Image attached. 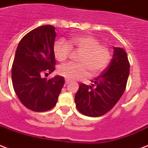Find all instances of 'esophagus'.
<instances>
[{
	"label": "esophagus",
	"mask_w": 148,
	"mask_h": 148,
	"mask_svg": "<svg viewBox=\"0 0 148 148\" xmlns=\"http://www.w3.org/2000/svg\"><path fill=\"white\" fill-rule=\"evenodd\" d=\"M65 84H68V83H69L70 81L69 80V79H65Z\"/></svg>",
	"instance_id": "34e87169"
}]
</instances>
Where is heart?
Segmentation results:
<instances>
[{"label":"heart","mask_w":148,"mask_h":148,"mask_svg":"<svg viewBox=\"0 0 148 148\" xmlns=\"http://www.w3.org/2000/svg\"><path fill=\"white\" fill-rule=\"evenodd\" d=\"M72 48L82 53L79 56V64L67 63L60 65L58 73L69 80L82 79L89 76L95 77L104 71L112 60L111 50L91 35H75L69 41L59 40L54 45V56L58 62H65L69 58Z\"/></svg>","instance_id":"heart-1"}]
</instances>
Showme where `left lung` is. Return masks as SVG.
Listing matches in <instances>:
<instances>
[{
    "label": "left lung",
    "instance_id": "left-lung-1",
    "mask_svg": "<svg viewBox=\"0 0 148 148\" xmlns=\"http://www.w3.org/2000/svg\"><path fill=\"white\" fill-rule=\"evenodd\" d=\"M130 74V62L126 52L114 47L112 62L91 86L81 83L75 96L76 108L83 115L99 117L109 112L125 91Z\"/></svg>",
    "mask_w": 148,
    "mask_h": 148
}]
</instances>
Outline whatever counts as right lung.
I'll return each instance as SVG.
<instances>
[{
    "label": "right lung",
    "instance_id": "add662e5",
    "mask_svg": "<svg viewBox=\"0 0 148 148\" xmlns=\"http://www.w3.org/2000/svg\"><path fill=\"white\" fill-rule=\"evenodd\" d=\"M55 36L54 26L42 25L25 34L16 49L12 68L13 88L22 104L33 112L53 108L65 83L60 75L41 77L55 69Z\"/></svg>",
    "mask_w": 148,
    "mask_h": 148
}]
</instances>
